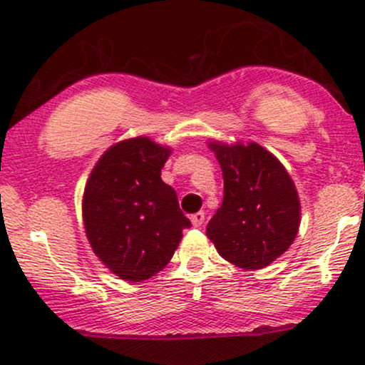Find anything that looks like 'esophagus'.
Here are the masks:
<instances>
[{"label": "esophagus", "instance_id": "esophagus-1", "mask_svg": "<svg viewBox=\"0 0 365 365\" xmlns=\"http://www.w3.org/2000/svg\"><path fill=\"white\" fill-rule=\"evenodd\" d=\"M190 222H192V225H194V227H202V223H204V213H202V211L192 215Z\"/></svg>", "mask_w": 365, "mask_h": 365}]
</instances>
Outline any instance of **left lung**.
<instances>
[{"label":"left lung","mask_w":365,"mask_h":365,"mask_svg":"<svg viewBox=\"0 0 365 365\" xmlns=\"http://www.w3.org/2000/svg\"><path fill=\"white\" fill-rule=\"evenodd\" d=\"M223 173V202L206 235L227 262L259 270L289 250L302 222L298 190L282 163L255 142L210 140Z\"/></svg>","instance_id":"1"}]
</instances>
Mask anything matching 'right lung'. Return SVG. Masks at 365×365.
Segmentation results:
<instances>
[{"label": "right lung", "instance_id": "right-lung-1", "mask_svg": "<svg viewBox=\"0 0 365 365\" xmlns=\"http://www.w3.org/2000/svg\"><path fill=\"white\" fill-rule=\"evenodd\" d=\"M171 149L149 137L114 143L86 180L83 223L91 250L119 279L142 282L170 263L190 227L161 170Z\"/></svg>", "mask_w": 365, "mask_h": 365}]
</instances>
